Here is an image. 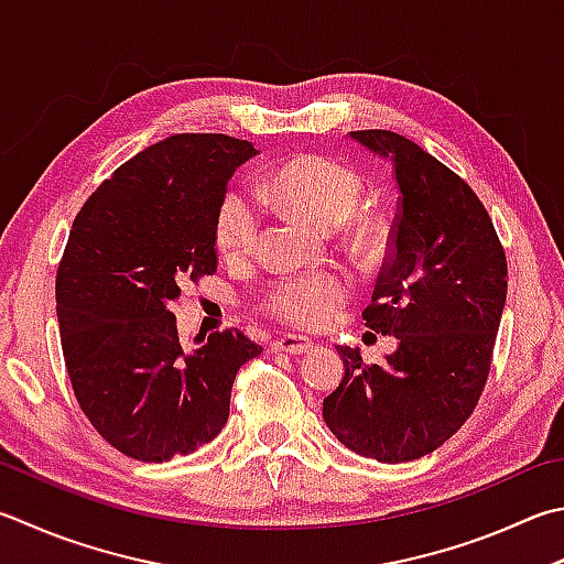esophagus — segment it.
Returning <instances> with one entry per match:
<instances>
[{
	"label": "esophagus",
	"mask_w": 564,
	"mask_h": 564,
	"mask_svg": "<svg viewBox=\"0 0 564 564\" xmlns=\"http://www.w3.org/2000/svg\"><path fill=\"white\" fill-rule=\"evenodd\" d=\"M270 346L274 354H278V350H282V354H310V350L314 348L310 338L296 336V334H284L280 338H274Z\"/></svg>",
	"instance_id": "1"
}]
</instances>
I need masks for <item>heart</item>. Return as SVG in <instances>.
I'll use <instances>...</instances> for the list:
<instances>
[{
  "instance_id": "1",
  "label": "heart",
  "mask_w": 564,
  "mask_h": 564,
  "mask_svg": "<svg viewBox=\"0 0 564 564\" xmlns=\"http://www.w3.org/2000/svg\"><path fill=\"white\" fill-rule=\"evenodd\" d=\"M366 182L356 169L334 159L306 154L284 162L264 182L262 196L318 228L346 223L364 198ZM262 214L258 200L246 191L230 188L220 198L214 218L216 248L230 262L248 260L258 250ZM350 238L364 240L360 228ZM350 284L338 272H312L280 278L262 296V310L278 322L316 332L334 322L348 302Z\"/></svg>"
}]
</instances>
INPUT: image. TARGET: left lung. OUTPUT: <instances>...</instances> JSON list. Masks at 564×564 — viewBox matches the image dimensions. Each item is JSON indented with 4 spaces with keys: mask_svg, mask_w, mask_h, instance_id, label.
Listing matches in <instances>:
<instances>
[{
    "mask_svg": "<svg viewBox=\"0 0 564 564\" xmlns=\"http://www.w3.org/2000/svg\"><path fill=\"white\" fill-rule=\"evenodd\" d=\"M392 162L400 188L390 250L364 318L395 336L386 364L338 346L346 373L324 400L338 442L400 464L442 447L469 420L491 370L508 264L471 186L420 144L388 130L350 132Z\"/></svg>",
    "mask_w": 564,
    "mask_h": 564,
    "instance_id": "obj_1",
    "label": "left lung"
}]
</instances>
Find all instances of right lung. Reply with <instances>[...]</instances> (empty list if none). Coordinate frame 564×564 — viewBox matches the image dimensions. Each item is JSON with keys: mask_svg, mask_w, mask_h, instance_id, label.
Returning a JSON list of instances; mask_svg holds the SVG:
<instances>
[{"mask_svg": "<svg viewBox=\"0 0 564 564\" xmlns=\"http://www.w3.org/2000/svg\"><path fill=\"white\" fill-rule=\"evenodd\" d=\"M252 154L228 134L166 137L115 169L73 220L56 274L63 358L85 417L137 462L214 440L240 366L262 354L238 328L184 354L169 310L216 272V208Z\"/></svg>", "mask_w": 564, "mask_h": 564, "instance_id": "right-lung-1", "label": "right lung"}]
</instances>
